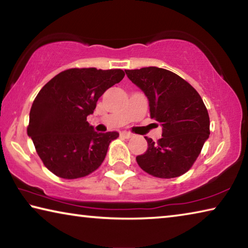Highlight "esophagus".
<instances>
[{"mask_svg":"<svg viewBox=\"0 0 248 248\" xmlns=\"http://www.w3.org/2000/svg\"><path fill=\"white\" fill-rule=\"evenodd\" d=\"M120 137L124 138V139H130V138L132 137V134L130 132H127V131H123V132H120Z\"/></svg>","mask_w":248,"mask_h":248,"instance_id":"34e87169","label":"esophagus"}]
</instances>
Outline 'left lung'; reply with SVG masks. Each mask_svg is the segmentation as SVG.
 <instances>
[{"mask_svg": "<svg viewBox=\"0 0 248 248\" xmlns=\"http://www.w3.org/2000/svg\"><path fill=\"white\" fill-rule=\"evenodd\" d=\"M125 74L148 97L151 119L163 127L156 142L145 137L148 150L137 156V163L154 177L182 176L194 165L210 134L202 98L189 83L169 70L149 66L125 70Z\"/></svg>", "mask_w": 248, "mask_h": 248, "instance_id": "obj_1", "label": "left lung"}]
</instances>
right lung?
Here are the masks:
<instances>
[{
    "label": "right lung",
    "mask_w": 248,
    "mask_h": 248,
    "mask_svg": "<svg viewBox=\"0 0 248 248\" xmlns=\"http://www.w3.org/2000/svg\"><path fill=\"white\" fill-rule=\"evenodd\" d=\"M124 77L120 69L73 68L57 74L40 90L29 112L27 134L51 173L77 179L102 165L119 133L95 132L86 118L100 96Z\"/></svg>",
    "instance_id": "right-lung-1"
}]
</instances>
